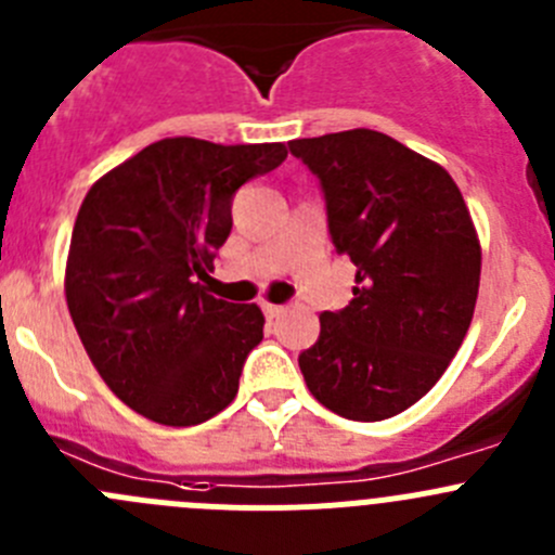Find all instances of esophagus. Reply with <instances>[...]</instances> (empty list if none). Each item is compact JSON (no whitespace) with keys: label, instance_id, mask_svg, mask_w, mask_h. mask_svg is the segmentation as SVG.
I'll return each instance as SVG.
<instances>
[{"label":"esophagus","instance_id":"34e87169","mask_svg":"<svg viewBox=\"0 0 555 555\" xmlns=\"http://www.w3.org/2000/svg\"><path fill=\"white\" fill-rule=\"evenodd\" d=\"M261 308L263 313H267V319H278V315H283V310H286L283 305H272V302H263Z\"/></svg>","mask_w":555,"mask_h":555}]
</instances>
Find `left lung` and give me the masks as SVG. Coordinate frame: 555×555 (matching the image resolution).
Wrapping results in <instances>:
<instances>
[{
	"instance_id": "obj_1",
	"label": "left lung",
	"mask_w": 555,
	"mask_h": 555,
	"mask_svg": "<svg viewBox=\"0 0 555 555\" xmlns=\"http://www.w3.org/2000/svg\"><path fill=\"white\" fill-rule=\"evenodd\" d=\"M288 150L319 177L332 245L357 267L353 299L321 313L299 371L335 414L389 420L430 392L466 337L482 269L477 229L455 179L378 130Z\"/></svg>"
}]
</instances>
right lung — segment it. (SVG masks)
Listing matches in <instances>:
<instances>
[{"label": "right lung", "mask_w": 555, "mask_h": 555, "mask_svg": "<svg viewBox=\"0 0 555 555\" xmlns=\"http://www.w3.org/2000/svg\"><path fill=\"white\" fill-rule=\"evenodd\" d=\"M286 155L283 144L179 135L89 188L67 253V310L100 378L146 420L198 425L236 398L263 313L195 281L229 240L236 190Z\"/></svg>", "instance_id": "add662e5"}]
</instances>
